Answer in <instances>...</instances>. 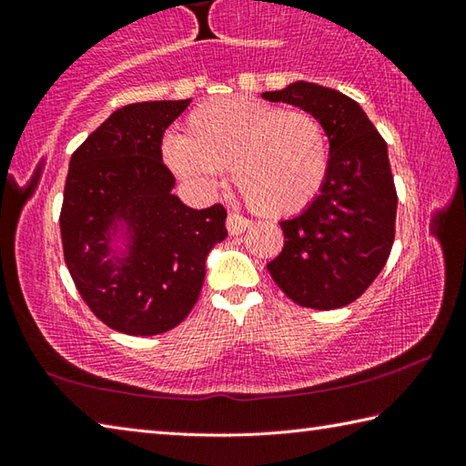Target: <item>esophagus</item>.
<instances>
[{"label": "esophagus", "mask_w": 466, "mask_h": 466, "mask_svg": "<svg viewBox=\"0 0 466 466\" xmlns=\"http://www.w3.org/2000/svg\"><path fill=\"white\" fill-rule=\"evenodd\" d=\"M226 226H228V232H230L232 236H236V234H242L244 230H247V228L250 226V219L242 218L238 214H230V216H228V219H226Z\"/></svg>", "instance_id": "34e87169"}]
</instances>
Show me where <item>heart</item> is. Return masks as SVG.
Returning a JSON list of instances; mask_svg holds the SVG:
<instances>
[{
  "mask_svg": "<svg viewBox=\"0 0 466 466\" xmlns=\"http://www.w3.org/2000/svg\"><path fill=\"white\" fill-rule=\"evenodd\" d=\"M172 170L203 188L230 168L236 191L252 211L283 218L319 195L329 170L327 131L309 110H286L240 96L203 102L183 137L167 144Z\"/></svg>",
  "mask_w": 466,
  "mask_h": 466,
  "instance_id": "heart-1",
  "label": "heart"
}]
</instances>
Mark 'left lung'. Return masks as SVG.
Wrapping results in <instances>:
<instances>
[{"label": "left lung", "instance_id": "obj_1", "mask_svg": "<svg viewBox=\"0 0 466 466\" xmlns=\"http://www.w3.org/2000/svg\"><path fill=\"white\" fill-rule=\"evenodd\" d=\"M263 98L309 110L329 137L320 193L302 214L279 222L286 240L267 269L304 309H341L378 278L394 242L397 188L386 141L358 102L333 88L294 82Z\"/></svg>", "mask_w": 466, "mask_h": 466}]
</instances>
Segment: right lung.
<instances>
[{"mask_svg": "<svg viewBox=\"0 0 466 466\" xmlns=\"http://www.w3.org/2000/svg\"><path fill=\"white\" fill-rule=\"evenodd\" d=\"M191 100L136 102L115 110L69 160L61 205L63 257L96 319L125 335L180 325L199 298L205 258L222 242L226 209H193L172 195L162 137ZM128 252L110 258L116 226Z\"/></svg>", "mask_w": 466, "mask_h": 466, "instance_id": "obj_1", "label": "right lung"}]
</instances>
